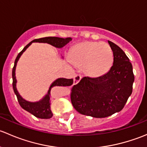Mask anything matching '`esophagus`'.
<instances>
[{
	"instance_id": "obj_1",
	"label": "esophagus",
	"mask_w": 147,
	"mask_h": 147,
	"mask_svg": "<svg viewBox=\"0 0 147 147\" xmlns=\"http://www.w3.org/2000/svg\"><path fill=\"white\" fill-rule=\"evenodd\" d=\"M81 78H82V77H81L80 75H75V76H74V79H73L74 84H78V83L80 81Z\"/></svg>"
}]
</instances>
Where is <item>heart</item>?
<instances>
[{"mask_svg": "<svg viewBox=\"0 0 147 147\" xmlns=\"http://www.w3.org/2000/svg\"><path fill=\"white\" fill-rule=\"evenodd\" d=\"M69 58L71 63L84 69L90 76L99 77L106 74L112 67L114 55L110 46L103 42H83L71 48Z\"/></svg>", "mask_w": 147, "mask_h": 147, "instance_id": "1", "label": "heart"}]
</instances>
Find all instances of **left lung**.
<instances>
[{
  "label": "left lung",
  "mask_w": 147,
  "mask_h": 147,
  "mask_svg": "<svg viewBox=\"0 0 147 147\" xmlns=\"http://www.w3.org/2000/svg\"><path fill=\"white\" fill-rule=\"evenodd\" d=\"M114 55L109 72L98 78L84 77L71 90L74 108L82 115L104 118L120 112L132 92L134 75L124 52L108 41Z\"/></svg>",
  "instance_id": "obj_1"
}]
</instances>
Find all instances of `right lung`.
<instances>
[{"instance_id": "obj_1", "label": "right lung", "mask_w": 147, "mask_h": 147, "mask_svg": "<svg viewBox=\"0 0 147 147\" xmlns=\"http://www.w3.org/2000/svg\"><path fill=\"white\" fill-rule=\"evenodd\" d=\"M72 40L71 38H57V37H45V38H38V39H35L30 42L23 49L21 52L18 53V56L16 57V60H15L14 66H13V71H12V77H13V87L14 90L15 94H16L18 101L21 106L23 109L25 110L28 111L30 113L33 115L34 116L40 119H50L53 117V112L50 109V90L53 87H67V86L72 85L73 83V80L72 79H65V78H59L56 80L53 84L50 85L47 94H46L45 97L40 101L37 102H30L23 100L21 97V96L19 94L17 89H16V67L17 65V62L18 59L20 58V55L23 54V52L31 45V43L33 42H46V43L50 44V45L55 46V47H64L65 45L69 42Z\"/></svg>"}]
</instances>
